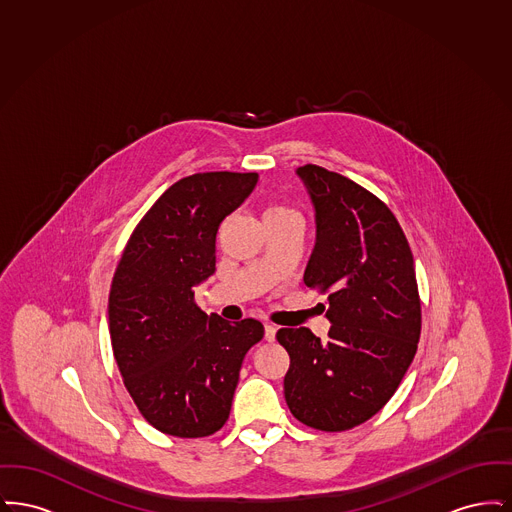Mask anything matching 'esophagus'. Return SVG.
<instances>
[{
	"label": "esophagus",
	"instance_id": "34e87169",
	"mask_svg": "<svg viewBox=\"0 0 512 512\" xmlns=\"http://www.w3.org/2000/svg\"><path fill=\"white\" fill-rule=\"evenodd\" d=\"M276 326L274 324H265V340L267 341H274V338H276Z\"/></svg>",
	"mask_w": 512,
	"mask_h": 512
}]
</instances>
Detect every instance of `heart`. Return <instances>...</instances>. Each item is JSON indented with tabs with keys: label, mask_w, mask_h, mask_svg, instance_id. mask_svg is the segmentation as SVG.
Returning a JSON list of instances; mask_svg holds the SVG:
<instances>
[{
	"label": "heart",
	"mask_w": 512,
	"mask_h": 512,
	"mask_svg": "<svg viewBox=\"0 0 512 512\" xmlns=\"http://www.w3.org/2000/svg\"><path fill=\"white\" fill-rule=\"evenodd\" d=\"M280 215H295L292 209L282 207V205H272L265 211V217H280Z\"/></svg>",
	"instance_id": "obj_1"
}]
</instances>
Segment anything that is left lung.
<instances>
[{
  "instance_id": "obj_1",
  "label": "left lung",
  "mask_w": 512,
  "mask_h": 512,
  "mask_svg": "<svg viewBox=\"0 0 512 512\" xmlns=\"http://www.w3.org/2000/svg\"><path fill=\"white\" fill-rule=\"evenodd\" d=\"M315 205L317 244L305 286L328 293V340L280 328L290 355L284 395L309 428L343 432L378 413L399 388L420 340L413 253L390 207L317 165L297 169Z\"/></svg>"
}]
</instances>
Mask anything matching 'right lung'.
Returning <instances> with one entry per match:
<instances>
[{"mask_svg": "<svg viewBox=\"0 0 512 512\" xmlns=\"http://www.w3.org/2000/svg\"><path fill=\"white\" fill-rule=\"evenodd\" d=\"M257 172H197L172 184L134 228L109 292L122 382L163 434L205 438L228 420L245 353L265 336L255 318L203 313L194 288L215 272L220 222L253 192Z\"/></svg>", "mask_w": 512, "mask_h": 512, "instance_id": "obj_1", "label": "right lung"}]
</instances>
